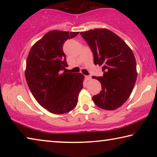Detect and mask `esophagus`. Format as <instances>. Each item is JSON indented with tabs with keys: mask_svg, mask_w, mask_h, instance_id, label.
<instances>
[{
	"mask_svg": "<svg viewBox=\"0 0 157 157\" xmlns=\"http://www.w3.org/2000/svg\"><path fill=\"white\" fill-rule=\"evenodd\" d=\"M85 78H86L87 80H91V77L90 75H86V76H85Z\"/></svg>",
	"mask_w": 157,
	"mask_h": 157,
	"instance_id": "obj_1",
	"label": "esophagus"
}]
</instances>
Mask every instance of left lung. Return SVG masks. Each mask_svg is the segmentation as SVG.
Masks as SVG:
<instances>
[{
	"instance_id": "1",
	"label": "left lung",
	"mask_w": 157,
	"mask_h": 157,
	"mask_svg": "<svg viewBox=\"0 0 157 157\" xmlns=\"http://www.w3.org/2000/svg\"><path fill=\"white\" fill-rule=\"evenodd\" d=\"M80 34L94 54V64L102 66L103 76L94 77L102 91L92 99L98 107L115 110L131 95L137 78L134 53L121 37L106 28H96Z\"/></svg>"
}]
</instances>
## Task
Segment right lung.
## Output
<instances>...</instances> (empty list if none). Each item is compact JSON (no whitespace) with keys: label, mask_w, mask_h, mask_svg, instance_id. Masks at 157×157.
Wrapping results in <instances>:
<instances>
[{"label":"right lung","mask_w":157,"mask_h":157,"mask_svg":"<svg viewBox=\"0 0 157 157\" xmlns=\"http://www.w3.org/2000/svg\"><path fill=\"white\" fill-rule=\"evenodd\" d=\"M78 34L50 31L33 45L28 54L25 74L29 89L39 104L52 113L73 110L83 88L82 74L61 72L68 66L63 45Z\"/></svg>","instance_id":"add662e5"}]
</instances>
